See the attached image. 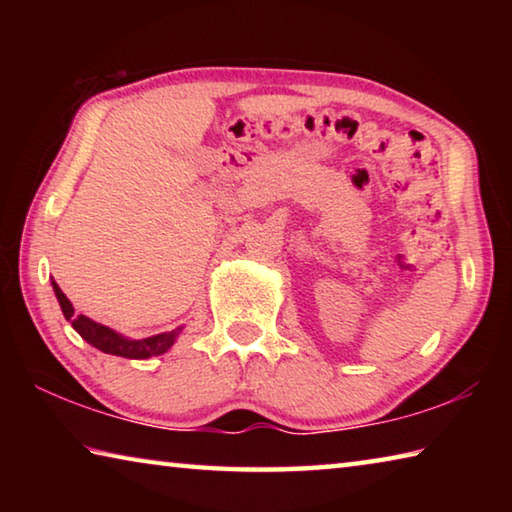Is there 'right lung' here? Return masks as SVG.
I'll list each match as a JSON object with an SVG mask.
<instances>
[{
	"instance_id": "right-lung-1",
	"label": "right lung",
	"mask_w": 512,
	"mask_h": 512,
	"mask_svg": "<svg viewBox=\"0 0 512 512\" xmlns=\"http://www.w3.org/2000/svg\"><path fill=\"white\" fill-rule=\"evenodd\" d=\"M51 287H54L58 305L63 309V316L72 323L76 332L81 334V339L88 341L92 348H97L106 354H115V357H124V359H151L167 352L171 345L176 343L178 334L183 332V327H176L171 329V332L149 336V339H140V341L126 339V336H121L119 332H115V329H110L101 323H94V320L88 316L83 314L76 316L72 302L67 300V296L60 291V287L54 280H51Z\"/></svg>"
}]
</instances>
